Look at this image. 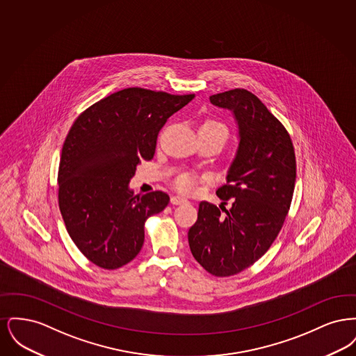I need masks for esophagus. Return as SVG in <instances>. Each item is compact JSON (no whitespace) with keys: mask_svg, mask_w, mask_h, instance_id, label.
I'll return each instance as SVG.
<instances>
[{"mask_svg":"<svg viewBox=\"0 0 356 356\" xmlns=\"http://www.w3.org/2000/svg\"><path fill=\"white\" fill-rule=\"evenodd\" d=\"M188 200H186V197H183V196H172L170 197V203L173 204V205H179V204H184L186 203Z\"/></svg>","mask_w":356,"mask_h":356,"instance_id":"1","label":"esophagus"}]
</instances>
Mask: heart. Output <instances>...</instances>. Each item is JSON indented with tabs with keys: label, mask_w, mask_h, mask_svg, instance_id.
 <instances>
[{
	"label": "heart",
	"mask_w": 356,
	"mask_h": 356,
	"mask_svg": "<svg viewBox=\"0 0 356 356\" xmlns=\"http://www.w3.org/2000/svg\"><path fill=\"white\" fill-rule=\"evenodd\" d=\"M200 128H207V129H212V131H219L221 134H224L225 137L228 135L227 127H225L222 122H220V121H218V120H207ZM199 180H200V177H199L197 175H195V173H184V175H181V176H179V177L176 179L175 186H176V188H177L179 191H181V192H184V193H192V192L196 191L197 184H199Z\"/></svg>",
	"instance_id": "obj_1"
}]
</instances>
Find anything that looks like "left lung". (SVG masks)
<instances>
[{"mask_svg": "<svg viewBox=\"0 0 356 356\" xmlns=\"http://www.w3.org/2000/svg\"><path fill=\"white\" fill-rule=\"evenodd\" d=\"M209 100L234 112L240 141L227 184L216 191L220 208L200 203L188 243L205 271L225 277L252 266L279 235L292 202L296 159L287 129L254 93L237 88ZM229 198L233 207L225 210Z\"/></svg>", "mask_w": 356, "mask_h": 356, "instance_id": "1", "label": "left lung"}]
</instances>
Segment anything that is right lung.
Returning <instances> with one entry per match:
<instances>
[{"mask_svg":"<svg viewBox=\"0 0 356 356\" xmlns=\"http://www.w3.org/2000/svg\"><path fill=\"white\" fill-rule=\"evenodd\" d=\"M195 95L127 88L76 119L63 145L58 207L69 236L93 264L116 270L144 244V224L168 203L165 192L135 195L129 181L152 160L160 129Z\"/></svg>","mask_w":356,"mask_h":356,"instance_id":"right-lung-1","label":"right lung"}]
</instances>
